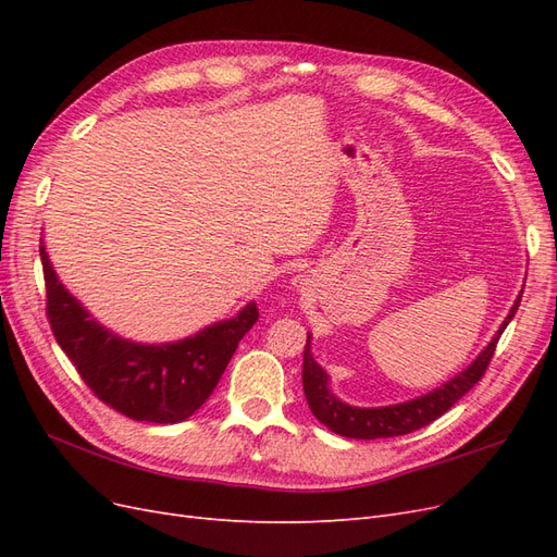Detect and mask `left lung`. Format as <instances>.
Here are the masks:
<instances>
[{
    "mask_svg": "<svg viewBox=\"0 0 557 557\" xmlns=\"http://www.w3.org/2000/svg\"><path fill=\"white\" fill-rule=\"evenodd\" d=\"M520 297H522V290L516 297L509 315L504 318L497 334L487 342V346L479 352L476 360L467 369H462L460 374H455L444 385L434 387V391H430L428 395H420L416 399L401 401V404H391V407H372V409L350 407V404L336 397L330 391V374L311 356V334H309L307 346H305V367H301V383H305V395H307L311 413L327 430L348 436V440H387V436L409 434L413 430L430 425L432 420L446 413L455 401L465 397L471 387L481 381L487 364H491V358L502 332L507 330L511 318L518 311Z\"/></svg>",
    "mask_w": 557,
    "mask_h": 557,
    "instance_id": "8db88e82",
    "label": "left lung"
}]
</instances>
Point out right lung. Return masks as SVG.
I'll return each instance as SVG.
<instances>
[{
    "label": "right lung",
    "mask_w": 557,
    "mask_h": 557,
    "mask_svg": "<svg viewBox=\"0 0 557 557\" xmlns=\"http://www.w3.org/2000/svg\"><path fill=\"white\" fill-rule=\"evenodd\" d=\"M46 313L60 348L90 391L132 420L181 423L205 404L221 381L244 334L256 325V301L237 315L185 339L141 344L123 339L60 283L41 242Z\"/></svg>",
    "instance_id": "obj_1"
}]
</instances>
